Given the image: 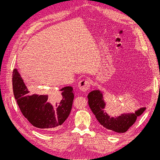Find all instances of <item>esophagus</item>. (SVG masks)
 Segmentation results:
<instances>
[{
	"mask_svg": "<svg viewBox=\"0 0 160 160\" xmlns=\"http://www.w3.org/2000/svg\"><path fill=\"white\" fill-rule=\"evenodd\" d=\"M91 86V82L88 79H83L78 83V88L82 91H87L89 90Z\"/></svg>",
	"mask_w": 160,
	"mask_h": 160,
	"instance_id": "34e87169",
	"label": "esophagus"
}]
</instances>
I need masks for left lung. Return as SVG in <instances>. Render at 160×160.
I'll list each match as a JSON object with an SVG mask.
<instances>
[{
    "mask_svg": "<svg viewBox=\"0 0 160 160\" xmlns=\"http://www.w3.org/2000/svg\"><path fill=\"white\" fill-rule=\"evenodd\" d=\"M88 98L89 108L100 124L113 133L127 132L136 122L137 117L143 113L146 109L141 108L133 113H123L118 117H112L106 113V102L101 91H92L88 94Z\"/></svg>",
    "mask_w": 160,
    "mask_h": 160,
    "instance_id": "obj_1",
    "label": "left lung"
}]
</instances>
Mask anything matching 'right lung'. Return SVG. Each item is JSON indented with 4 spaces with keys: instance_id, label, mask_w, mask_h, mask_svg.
<instances>
[{
    "instance_id": "right-lung-1",
    "label": "right lung",
    "mask_w": 160,
    "mask_h": 160,
    "mask_svg": "<svg viewBox=\"0 0 160 160\" xmlns=\"http://www.w3.org/2000/svg\"><path fill=\"white\" fill-rule=\"evenodd\" d=\"M12 85L13 95L21 113L38 129L55 130L68 118L74 99L71 86L64 87L59 93L50 96L32 95V89L25 86L16 69L13 71Z\"/></svg>"
}]
</instances>
